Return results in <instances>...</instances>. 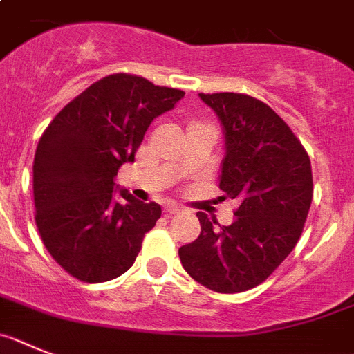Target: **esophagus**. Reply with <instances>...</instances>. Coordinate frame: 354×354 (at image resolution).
Here are the masks:
<instances>
[{
    "label": "esophagus",
    "mask_w": 354,
    "mask_h": 354,
    "mask_svg": "<svg viewBox=\"0 0 354 354\" xmlns=\"http://www.w3.org/2000/svg\"><path fill=\"white\" fill-rule=\"evenodd\" d=\"M181 212V207H178V205H174V203H169L167 207H165V214L169 215H176Z\"/></svg>",
    "instance_id": "esophagus-1"
}]
</instances>
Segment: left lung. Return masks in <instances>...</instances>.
Instances as JSON below:
<instances>
[{
	"mask_svg": "<svg viewBox=\"0 0 354 354\" xmlns=\"http://www.w3.org/2000/svg\"><path fill=\"white\" fill-rule=\"evenodd\" d=\"M199 97L223 126L219 187L239 208L230 226L198 212L201 233L178 254L203 287L235 294L266 281L296 248L312 205V165L287 122L266 103L235 92Z\"/></svg>",
	"mask_w": 354,
	"mask_h": 354,
	"instance_id": "left-lung-1",
	"label": "left lung"
}]
</instances>
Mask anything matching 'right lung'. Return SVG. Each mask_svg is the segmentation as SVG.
<instances>
[{
	"mask_svg": "<svg viewBox=\"0 0 354 354\" xmlns=\"http://www.w3.org/2000/svg\"><path fill=\"white\" fill-rule=\"evenodd\" d=\"M185 96L142 76L110 75L67 103L42 133L33 160L35 223L58 266L87 283L124 274L162 208L128 190L118 171L133 162L147 128Z\"/></svg>",
	"mask_w": 354,
	"mask_h": 354,
	"instance_id": "1",
	"label": "right lung"
}]
</instances>
